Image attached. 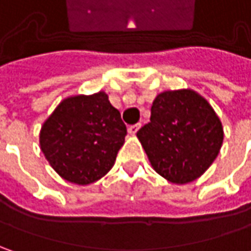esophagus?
I'll return each mask as SVG.
<instances>
[{
  "label": "esophagus",
  "mask_w": 251,
  "mask_h": 251,
  "mask_svg": "<svg viewBox=\"0 0 251 251\" xmlns=\"http://www.w3.org/2000/svg\"><path fill=\"white\" fill-rule=\"evenodd\" d=\"M138 128H140V124H134V126H130V127H128V134L134 135V134L138 131Z\"/></svg>",
  "instance_id": "obj_1"
}]
</instances>
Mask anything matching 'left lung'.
Here are the masks:
<instances>
[{"instance_id": "left-lung-1", "label": "left lung", "mask_w": 251, "mask_h": 251, "mask_svg": "<svg viewBox=\"0 0 251 251\" xmlns=\"http://www.w3.org/2000/svg\"><path fill=\"white\" fill-rule=\"evenodd\" d=\"M152 168L175 184L194 181L219 153L224 128L217 113L191 89L159 93L151 121L137 132Z\"/></svg>"}]
</instances>
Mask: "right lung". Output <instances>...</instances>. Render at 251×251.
Masks as SVG:
<instances>
[{
	"instance_id": "obj_1",
	"label": "right lung",
	"mask_w": 251,
	"mask_h": 251,
	"mask_svg": "<svg viewBox=\"0 0 251 251\" xmlns=\"http://www.w3.org/2000/svg\"><path fill=\"white\" fill-rule=\"evenodd\" d=\"M127 127L104 92L64 99L40 130V148L67 181L86 186L114 165Z\"/></svg>"
}]
</instances>
